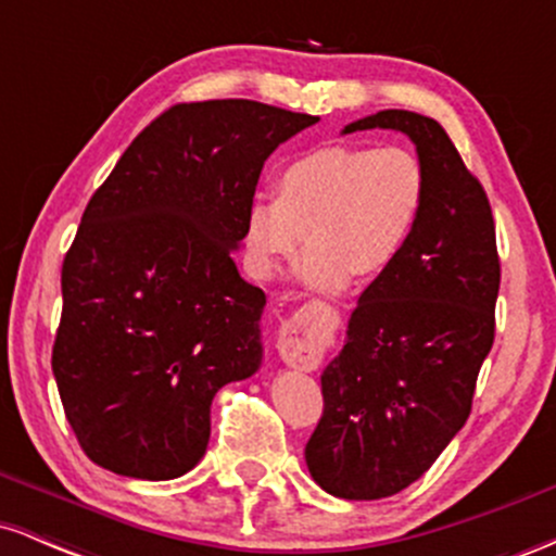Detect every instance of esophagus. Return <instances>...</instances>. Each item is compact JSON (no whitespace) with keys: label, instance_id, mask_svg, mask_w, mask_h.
<instances>
[{"label":"esophagus","instance_id":"1","mask_svg":"<svg viewBox=\"0 0 556 556\" xmlns=\"http://www.w3.org/2000/svg\"><path fill=\"white\" fill-rule=\"evenodd\" d=\"M277 350L287 366L316 368L324 355L321 331L311 327L303 318H290V321L282 324V331H279Z\"/></svg>","mask_w":556,"mask_h":556}]
</instances>
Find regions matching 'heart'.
Masks as SVG:
<instances>
[{
	"label": "heart",
	"mask_w": 556,
	"mask_h": 556,
	"mask_svg": "<svg viewBox=\"0 0 556 556\" xmlns=\"http://www.w3.org/2000/svg\"><path fill=\"white\" fill-rule=\"evenodd\" d=\"M426 201L420 159L402 146H321L279 172L277 198L253 195L245 208V256L271 277L311 242L298 264L300 282L340 290L350 274L379 277L400 256Z\"/></svg>",
	"instance_id": "heart-1"
}]
</instances>
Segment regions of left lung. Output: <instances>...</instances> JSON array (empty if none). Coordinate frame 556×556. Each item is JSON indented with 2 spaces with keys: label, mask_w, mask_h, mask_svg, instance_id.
<instances>
[{
  "label": "left lung",
  "mask_w": 556,
  "mask_h": 556,
  "mask_svg": "<svg viewBox=\"0 0 556 556\" xmlns=\"http://www.w3.org/2000/svg\"><path fill=\"white\" fill-rule=\"evenodd\" d=\"M400 130L426 172L410 240L363 290L342 353L324 368V413L305 463L340 500H381L418 481L463 429L494 344V216L437 119L384 110L344 127Z\"/></svg>",
  "instance_id": "8db88e82"
}]
</instances>
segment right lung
I'll return each mask as SVG.
<instances>
[{"label": "right lung", "mask_w": 556, "mask_h": 556, "mask_svg": "<svg viewBox=\"0 0 556 556\" xmlns=\"http://www.w3.org/2000/svg\"><path fill=\"white\" fill-rule=\"evenodd\" d=\"M316 123L248 99L177 104L88 201L62 264L52 371L96 465L143 481L188 473L214 394L258 371L266 295L232 251L264 162Z\"/></svg>", "instance_id": "add662e5"}]
</instances>
